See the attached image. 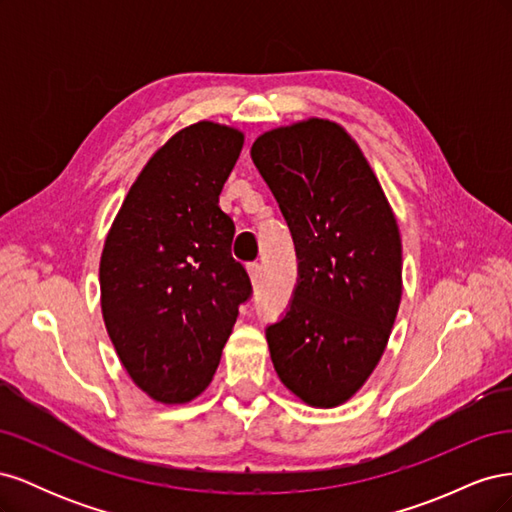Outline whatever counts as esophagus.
Returning <instances> with one entry per match:
<instances>
[{
    "label": "esophagus",
    "instance_id": "1",
    "mask_svg": "<svg viewBox=\"0 0 512 512\" xmlns=\"http://www.w3.org/2000/svg\"><path fill=\"white\" fill-rule=\"evenodd\" d=\"M247 273H250V280H252V284L256 286V284L260 282V275H262V267L258 265V262H250V265H247Z\"/></svg>",
    "mask_w": 512,
    "mask_h": 512
}]
</instances>
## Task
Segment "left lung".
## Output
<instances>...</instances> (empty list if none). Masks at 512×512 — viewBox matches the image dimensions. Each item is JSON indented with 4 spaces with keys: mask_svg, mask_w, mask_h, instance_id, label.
Wrapping results in <instances>:
<instances>
[{
    "mask_svg": "<svg viewBox=\"0 0 512 512\" xmlns=\"http://www.w3.org/2000/svg\"><path fill=\"white\" fill-rule=\"evenodd\" d=\"M252 160L299 260L286 316L267 327L277 376L305 404H344L378 365L401 301V237L352 136L307 119L258 136Z\"/></svg>",
    "mask_w": 512,
    "mask_h": 512,
    "instance_id": "8db88e82",
    "label": "left lung"
}]
</instances>
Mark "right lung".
<instances>
[{"mask_svg": "<svg viewBox=\"0 0 512 512\" xmlns=\"http://www.w3.org/2000/svg\"><path fill=\"white\" fill-rule=\"evenodd\" d=\"M243 132L213 121L179 130L145 164L100 258L108 337L138 389L162 404L203 393L252 297L230 254L235 222L220 192Z\"/></svg>", "mask_w": 512, "mask_h": 512, "instance_id": "1", "label": "right lung"}]
</instances>
